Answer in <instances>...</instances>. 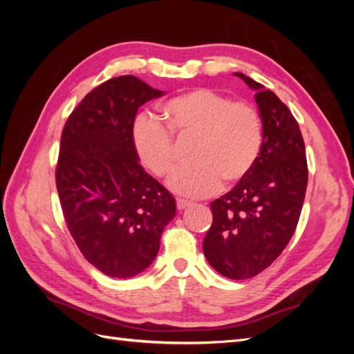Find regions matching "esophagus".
Returning <instances> with one entry per match:
<instances>
[{
	"label": "esophagus",
	"instance_id": "esophagus-1",
	"mask_svg": "<svg viewBox=\"0 0 354 354\" xmlns=\"http://www.w3.org/2000/svg\"><path fill=\"white\" fill-rule=\"evenodd\" d=\"M190 205H192V202H189V201H184V199L176 201V207H178L179 212H183V209H185L187 207H190Z\"/></svg>",
	"mask_w": 354,
	"mask_h": 354
}]
</instances>
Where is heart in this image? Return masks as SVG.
Instances as JSON below:
<instances>
[{
  "label": "heart",
  "instance_id": "heart-1",
  "mask_svg": "<svg viewBox=\"0 0 354 354\" xmlns=\"http://www.w3.org/2000/svg\"><path fill=\"white\" fill-rule=\"evenodd\" d=\"M169 129L150 115H140L132 126L138 160L158 178H167L176 165L171 133L194 138L190 167L179 169L169 187L179 196L207 198L250 175L260 155L263 129L257 109L246 102L209 88H196L164 104Z\"/></svg>",
  "mask_w": 354,
  "mask_h": 354
}]
</instances>
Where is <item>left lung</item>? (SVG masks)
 <instances>
[{
	"mask_svg": "<svg viewBox=\"0 0 354 354\" xmlns=\"http://www.w3.org/2000/svg\"><path fill=\"white\" fill-rule=\"evenodd\" d=\"M234 74L255 91L261 149L250 175L212 202L213 223L202 248L217 272L245 280L272 265L288 246L301 214L309 171L303 135L289 108L259 82Z\"/></svg>",
	"mask_w": 354,
	"mask_h": 354,
	"instance_id": "left-lung-1",
	"label": "left lung"
}]
</instances>
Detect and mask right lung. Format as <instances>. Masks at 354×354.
Segmentation results:
<instances>
[{
	"instance_id": "right-lung-1",
	"label": "right lung",
	"mask_w": 354,
	"mask_h": 354,
	"mask_svg": "<svg viewBox=\"0 0 354 354\" xmlns=\"http://www.w3.org/2000/svg\"><path fill=\"white\" fill-rule=\"evenodd\" d=\"M162 94L135 76L109 79L64 126L59 201L80 252L104 275L131 278L152 265L176 214L175 199L141 167L132 142L138 108Z\"/></svg>"
}]
</instances>
